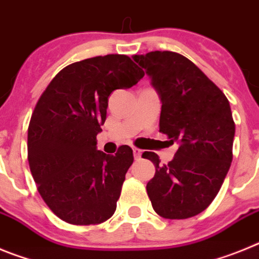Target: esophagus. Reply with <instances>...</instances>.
<instances>
[{"instance_id": "esophagus-1", "label": "esophagus", "mask_w": 259, "mask_h": 259, "mask_svg": "<svg viewBox=\"0 0 259 259\" xmlns=\"http://www.w3.org/2000/svg\"><path fill=\"white\" fill-rule=\"evenodd\" d=\"M134 157L136 158V159H139V158H141V154H143V150L137 149V148H134Z\"/></svg>"}]
</instances>
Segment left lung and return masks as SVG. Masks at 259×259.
Listing matches in <instances>:
<instances>
[{
  "instance_id": "left-lung-1",
  "label": "left lung",
  "mask_w": 259,
  "mask_h": 259,
  "mask_svg": "<svg viewBox=\"0 0 259 259\" xmlns=\"http://www.w3.org/2000/svg\"><path fill=\"white\" fill-rule=\"evenodd\" d=\"M132 58L145 70L162 102L159 132L179 145L167 164H159L155 153H143L155 166L146 192L158 215L191 218L212 202L230 170L235 137L230 102L182 54L157 50Z\"/></svg>"
}]
</instances>
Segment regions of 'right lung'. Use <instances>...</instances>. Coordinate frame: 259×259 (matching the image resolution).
Masks as SVG:
<instances>
[{
  "label": "right lung",
  "mask_w": 259,
  "mask_h": 259,
  "mask_svg": "<svg viewBox=\"0 0 259 259\" xmlns=\"http://www.w3.org/2000/svg\"><path fill=\"white\" fill-rule=\"evenodd\" d=\"M131 58L109 54L71 63L38 98L28 125V163L37 191L62 221L100 224L114 214L134 153L97 150L109 96L144 77Z\"/></svg>",
  "instance_id": "add662e5"
}]
</instances>
